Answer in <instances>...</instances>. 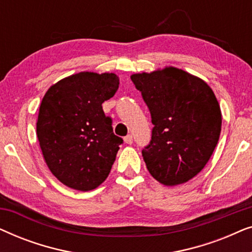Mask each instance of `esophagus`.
<instances>
[{
	"instance_id": "esophagus-1",
	"label": "esophagus",
	"mask_w": 252,
	"mask_h": 252,
	"mask_svg": "<svg viewBox=\"0 0 252 252\" xmlns=\"http://www.w3.org/2000/svg\"><path fill=\"white\" fill-rule=\"evenodd\" d=\"M124 141H125L126 144H132L133 143V136L129 135V134H128V135L124 137Z\"/></svg>"
}]
</instances>
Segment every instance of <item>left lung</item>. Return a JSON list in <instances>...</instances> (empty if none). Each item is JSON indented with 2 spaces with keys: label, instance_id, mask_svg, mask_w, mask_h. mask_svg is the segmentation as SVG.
Returning a JSON list of instances; mask_svg holds the SVG:
<instances>
[{
  "label": "left lung",
  "instance_id": "1",
  "mask_svg": "<svg viewBox=\"0 0 252 252\" xmlns=\"http://www.w3.org/2000/svg\"><path fill=\"white\" fill-rule=\"evenodd\" d=\"M130 79L154 125L142 150L148 171L165 186L185 184L204 168L218 143L221 111L215 93L201 78L173 66Z\"/></svg>",
  "mask_w": 252,
  "mask_h": 252
}]
</instances>
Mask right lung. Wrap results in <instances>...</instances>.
<instances>
[{
    "instance_id": "add662e5",
    "label": "right lung",
    "mask_w": 252,
    "mask_h": 252,
    "mask_svg": "<svg viewBox=\"0 0 252 252\" xmlns=\"http://www.w3.org/2000/svg\"><path fill=\"white\" fill-rule=\"evenodd\" d=\"M118 87L115 73L80 72L62 79L44 94L37 140L47 166L67 187L93 190L108 178L123 139L113 133L102 103Z\"/></svg>"
}]
</instances>
